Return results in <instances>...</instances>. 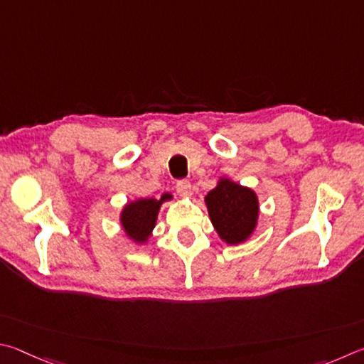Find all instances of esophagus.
Listing matches in <instances>:
<instances>
[{"label": "esophagus", "instance_id": "esophagus-1", "mask_svg": "<svg viewBox=\"0 0 364 364\" xmlns=\"http://www.w3.org/2000/svg\"><path fill=\"white\" fill-rule=\"evenodd\" d=\"M176 190L178 196H182V198H190V195H192V186H190L188 181H178Z\"/></svg>", "mask_w": 364, "mask_h": 364}]
</instances>
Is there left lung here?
<instances>
[{"label":"left lung","instance_id":"8db88e82","mask_svg":"<svg viewBox=\"0 0 364 364\" xmlns=\"http://www.w3.org/2000/svg\"><path fill=\"white\" fill-rule=\"evenodd\" d=\"M205 205L214 230L225 245L246 243L256 232L260 206L252 188L222 176L205 196Z\"/></svg>","mask_w":364,"mask_h":364}]
</instances>
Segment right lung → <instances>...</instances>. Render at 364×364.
I'll return each instance as SVG.
<instances>
[{
    "label": "right lung",
    "mask_w": 364,
    "mask_h": 364,
    "mask_svg": "<svg viewBox=\"0 0 364 364\" xmlns=\"http://www.w3.org/2000/svg\"><path fill=\"white\" fill-rule=\"evenodd\" d=\"M174 196L169 192L161 193L159 198H136L127 201L119 213V224L127 238L136 245H145L153 237L159 209Z\"/></svg>",
    "instance_id": "obj_1"
}]
</instances>
